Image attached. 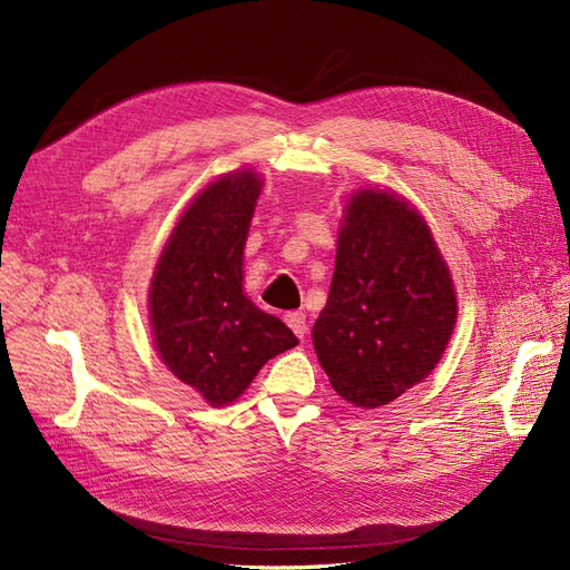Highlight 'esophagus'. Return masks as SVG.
I'll return each instance as SVG.
<instances>
[{"label":"esophagus","mask_w":570,"mask_h":570,"mask_svg":"<svg viewBox=\"0 0 570 570\" xmlns=\"http://www.w3.org/2000/svg\"><path fill=\"white\" fill-rule=\"evenodd\" d=\"M284 320H286L288 327L294 330V334H296L298 338H303V336L307 334V322H305V313H301V311H291V313H286V315H284Z\"/></svg>","instance_id":"34e87169"}]
</instances>
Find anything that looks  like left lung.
I'll list each match as a JSON object with an SVG mask.
<instances>
[{"label": "left lung", "instance_id": "obj_1", "mask_svg": "<svg viewBox=\"0 0 570 570\" xmlns=\"http://www.w3.org/2000/svg\"><path fill=\"white\" fill-rule=\"evenodd\" d=\"M456 317V286L425 217L392 188H355L313 327L334 392L361 409L399 399L442 361Z\"/></svg>", "mask_w": 570, "mask_h": 570}]
</instances>
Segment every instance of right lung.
Wrapping results in <instances>:
<instances>
[{
    "label": "right lung",
    "instance_id": "obj_1",
    "mask_svg": "<svg viewBox=\"0 0 570 570\" xmlns=\"http://www.w3.org/2000/svg\"><path fill=\"white\" fill-rule=\"evenodd\" d=\"M263 186V174L240 167L195 193L148 288L159 361L215 409L234 403L269 357L298 344L243 291V250Z\"/></svg>",
    "mask_w": 570,
    "mask_h": 570
}]
</instances>
